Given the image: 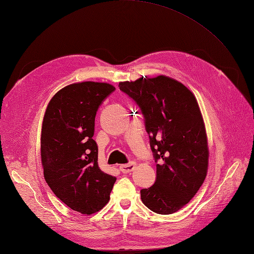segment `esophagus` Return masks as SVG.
<instances>
[{
  "label": "esophagus",
  "mask_w": 254,
  "mask_h": 254,
  "mask_svg": "<svg viewBox=\"0 0 254 254\" xmlns=\"http://www.w3.org/2000/svg\"><path fill=\"white\" fill-rule=\"evenodd\" d=\"M135 166H136V164H135L134 162H130V163H128V164H123V165H121V166H120V170H121L122 173L127 174V173L132 172V171L134 170V168H135Z\"/></svg>",
  "instance_id": "obj_1"
}]
</instances>
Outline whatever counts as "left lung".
<instances>
[{
    "label": "left lung",
    "instance_id": "8db88e82",
    "mask_svg": "<svg viewBox=\"0 0 254 254\" xmlns=\"http://www.w3.org/2000/svg\"><path fill=\"white\" fill-rule=\"evenodd\" d=\"M140 107L157 162L153 186L141 190L143 203L158 214H173L189 203L206 177L209 147L197 99L164 75L119 83Z\"/></svg>",
    "mask_w": 254,
    "mask_h": 254
}]
</instances>
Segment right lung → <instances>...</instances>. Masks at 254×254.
<instances>
[{"instance_id":"obj_1","label":"right lung","mask_w":254,"mask_h":254,"mask_svg":"<svg viewBox=\"0 0 254 254\" xmlns=\"http://www.w3.org/2000/svg\"><path fill=\"white\" fill-rule=\"evenodd\" d=\"M114 90L107 82L68 84L52 97L44 113V179L61 201L81 214L101 211L117 181L99 168L98 147L93 140L98 107Z\"/></svg>"}]
</instances>
